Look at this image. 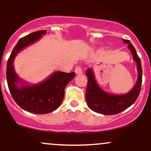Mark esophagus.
<instances>
[{
	"mask_svg": "<svg viewBox=\"0 0 151 151\" xmlns=\"http://www.w3.org/2000/svg\"><path fill=\"white\" fill-rule=\"evenodd\" d=\"M75 73L77 74H82V70L79 66H77V67L75 68V70H74Z\"/></svg>",
	"mask_w": 151,
	"mask_h": 151,
	"instance_id": "esophagus-1",
	"label": "esophagus"
}]
</instances>
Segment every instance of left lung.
Returning <instances> with one entry per match:
<instances>
[{"label": "left lung", "instance_id": "left-lung-1", "mask_svg": "<svg viewBox=\"0 0 151 151\" xmlns=\"http://www.w3.org/2000/svg\"><path fill=\"white\" fill-rule=\"evenodd\" d=\"M124 42L128 44V47L131 50L133 59L137 64L138 79L129 92L125 94L116 95L105 92L96 83L92 70L89 68L86 72L88 77L87 87L86 91V101L88 106L96 113L104 115H114L126 110L136 101L141 91L142 84V67L139 57L137 55L136 49L129 40L123 39Z\"/></svg>", "mask_w": 151, "mask_h": 151}]
</instances>
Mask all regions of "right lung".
<instances>
[{
	"label": "right lung",
	"instance_id": "add662e5",
	"mask_svg": "<svg viewBox=\"0 0 151 151\" xmlns=\"http://www.w3.org/2000/svg\"><path fill=\"white\" fill-rule=\"evenodd\" d=\"M46 32V30H39L20 38L7 62L6 79L12 97L22 109L37 114H45L56 110L63 101L65 86L75 77L74 72H55L42 82L27 85L17 75L13 67L15 56L26 47L37 42ZM19 83L23 85L18 86Z\"/></svg>",
	"mask_w": 151,
	"mask_h": 151
}]
</instances>
